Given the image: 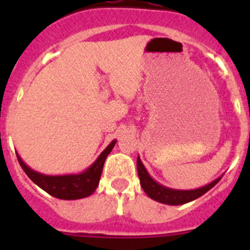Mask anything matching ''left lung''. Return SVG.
<instances>
[{"mask_svg": "<svg viewBox=\"0 0 250 250\" xmlns=\"http://www.w3.org/2000/svg\"><path fill=\"white\" fill-rule=\"evenodd\" d=\"M138 174L139 179H140L141 188L144 189L147 196H150L151 199L156 200V202L169 205H182L185 204V203L191 202V200L202 196L208 190H210L211 188L220 180V178L216 179L210 184L199 188V189H195V190H174V189H169V188H165L163 185L158 184L156 182H154L150 178L149 174H147L146 169H145L143 163H141L140 158H138Z\"/></svg>", "mask_w": 250, "mask_h": 250, "instance_id": "obj_1", "label": "left lung"}]
</instances>
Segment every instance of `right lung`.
<instances>
[{
    "instance_id": "right-lung-1",
    "label": "right lung",
    "mask_w": 250,
    "mask_h": 250,
    "mask_svg": "<svg viewBox=\"0 0 250 250\" xmlns=\"http://www.w3.org/2000/svg\"><path fill=\"white\" fill-rule=\"evenodd\" d=\"M116 141H112L109 146L106 147L101 155L99 156L98 160L95 161L94 164L86 169L83 173L77 174V175H60V176H50L43 175L34 171L32 169L21 160L19 155V163L26 175L32 180L36 185H39L41 189L48 193L50 195L59 198V199L65 200H75L86 198V196L91 195L96 188H98L99 182H100V176L103 173L104 163L106 160V156L109 155L112 147L115 146Z\"/></svg>"
}]
</instances>
